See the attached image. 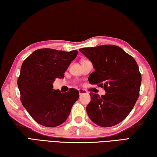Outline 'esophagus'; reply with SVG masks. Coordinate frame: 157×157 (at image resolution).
Masks as SVG:
<instances>
[{
	"label": "esophagus",
	"instance_id": "34e87169",
	"mask_svg": "<svg viewBox=\"0 0 157 157\" xmlns=\"http://www.w3.org/2000/svg\"><path fill=\"white\" fill-rule=\"evenodd\" d=\"M78 91H79V95H82V94H87V91H86V90H84V89H78Z\"/></svg>",
	"mask_w": 157,
	"mask_h": 157
}]
</instances>
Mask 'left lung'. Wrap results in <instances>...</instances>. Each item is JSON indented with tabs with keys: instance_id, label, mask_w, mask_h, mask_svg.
<instances>
[{
	"instance_id": "left-lung-1",
	"label": "left lung",
	"mask_w": 157,
	"mask_h": 157,
	"mask_svg": "<svg viewBox=\"0 0 157 157\" xmlns=\"http://www.w3.org/2000/svg\"><path fill=\"white\" fill-rule=\"evenodd\" d=\"M91 61L95 71L89 82L106 92L91 93L86 112L95 124L109 127L120 123L131 112L139 96L141 74L134 57L115 45L79 49Z\"/></svg>"
}]
</instances>
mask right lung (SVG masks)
Returning <instances> with one entry per match:
<instances>
[{
  "label": "right lung",
  "instance_id": "add662e5",
  "mask_svg": "<svg viewBox=\"0 0 157 157\" xmlns=\"http://www.w3.org/2000/svg\"><path fill=\"white\" fill-rule=\"evenodd\" d=\"M77 55V50L42 48L34 51L23 62L17 81L21 101L37 123L54 127L67 119L79 98V91L72 88L61 93L53 89L52 82L64 78L63 73Z\"/></svg>",
  "mask_w": 157,
  "mask_h": 157
}]
</instances>
